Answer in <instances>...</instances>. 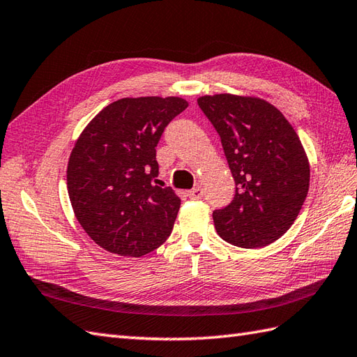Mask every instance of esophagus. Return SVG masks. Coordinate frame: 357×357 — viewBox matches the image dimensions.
I'll return each mask as SVG.
<instances>
[{"mask_svg": "<svg viewBox=\"0 0 357 357\" xmlns=\"http://www.w3.org/2000/svg\"><path fill=\"white\" fill-rule=\"evenodd\" d=\"M187 195H188V197H192V199H202L204 197V190L201 187H195V188L190 190Z\"/></svg>", "mask_w": 357, "mask_h": 357, "instance_id": "34e87169", "label": "esophagus"}]
</instances>
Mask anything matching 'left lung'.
<instances>
[{
	"label": "left lung",
	"mask_w": 357,
	"mask_h": 357,
	"mask_svg": "<svg viewBox=\"0 0 357 357\" xmlns=\"http://www.w3.org/2000/svg\"><path fill=\"white\" fill-rule=\"evenodd\" d=\"M197 105L218 130L236 182L231 204L213 211L218 234L246 250L275 242L309 192L310 167L296 132L261 98L216 94Z\"/></svg>",
	"instance_id": "obj_1"
}]
</instances>
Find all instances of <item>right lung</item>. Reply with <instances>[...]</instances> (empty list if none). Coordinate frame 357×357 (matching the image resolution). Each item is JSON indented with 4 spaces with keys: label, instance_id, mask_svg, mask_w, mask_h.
<instances>
[{
    "label": "right lung",
    "instance_id": "right-lung-1",
    "mask_svg": "<svg viewBox=\"0 0 357 357\" xmlns=\"http://www.w3.org/2000/svg\"><path fill=\"white\" fill-rule=\"evenodd\" d=\"M188 103L179 97L120 98L82 132L66 170L74 214L103 250L141 257L170 236L181 199L158 182V146Z\"/></svg>",
    "mask_w": 357,
    "mask_h": 357
}]
</instances>
